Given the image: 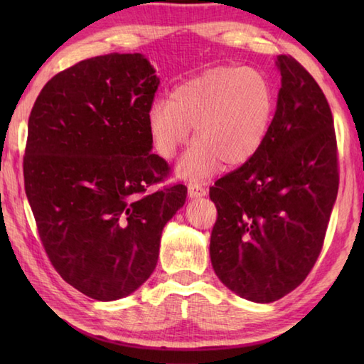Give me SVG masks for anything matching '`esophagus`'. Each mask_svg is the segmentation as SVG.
I'll return each instance as SVG.
<instances>
[{
  "label": "esophagus",
  "instance_id": "1",
  "mask_svg": "<svg viewBox=\"0 0 364 364\" xmlns=\"http://www.w3.org/2000/svg\"><path fill=\"white\" fill-rule=\"evenodd\" d=\"M188 194L191 198H198V197L206 196V189L197 183H191L188 186Z\"/></svg>",
  "mask_w": 364,
  "mask_h": 364
}]
</instances>
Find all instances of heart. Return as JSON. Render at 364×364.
<instances>
[{
    "label": "heart",
    "instance_id": "obj_1",
    "mask_svg": "<svg viewBox=\"0 0 364 364\" xmlns=\"http://www.w3.org/2000/svg\"><path fill=\"white\" fill-rule=\"evenodd\" d=\"M274 114V90L250 67H218L158 98L146 114L153 149L170 159L194 129V146L180 166L189 180L211 175L222 162L237 167L264 142Z\"/></svg>",
    "mask_w": 364,
    "mask_h": 364
}]
</instances>
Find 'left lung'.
<instances>
[{
	"instance_id": "left-lung-1",
	"label": "left lung",
	"mask_w": 364,
	"mask_h": 364,
	"mask_svg": "<svg viewBox=\"0 0 364 364\" xmlns=\"http://www.w3.org/2000/svg\"><path fill=\"white\" fill-rule=\"evenodd\" d=\"M264 142L210 188L218 208L210 255L214 272L242 299L270 304L311 272L338 196L333 115L313 76L291 56Z\"/></svg>"
}]
</instances>
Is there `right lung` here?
Returning <instances> with one entry per match:
<instances>
[{
    "label": "right lung",
    "mask_w": 364,
    "mask_h": 364,
    "mask_svg": "<svg viewBox=\"0 0 364 364\" xmlns=\"http://www.w3.org/2000/svg\"><path fill=\"white\" fill-rule=\"evenodd\" d=\"M159 78L141 53L90 58L45 84L28 120L23 175L53 267L90 299L129 296L158 262L161 233L186 202L150 153Z\"/></svg>",
    "instance_id": "obj_1"
}]
</instances>
